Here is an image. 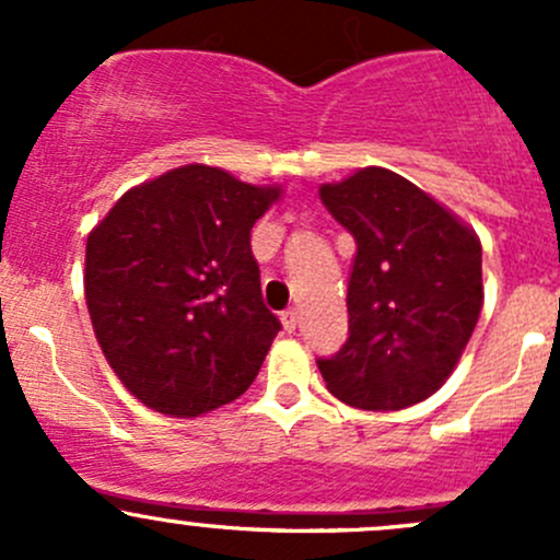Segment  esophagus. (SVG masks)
<instances>
[{
	"label": "esophagus",
	"mask_w": 560,
	"mask_h": 560,
	"mask_svg": "<svg viewBox=\"0 0 560 560\" xmlns=\"http://www.w3.org/2000/svg\"><path fill=\"white\" fill-rule=\"evenodd\" d=\"M281 325H284V330H295L298 327V308H287V312H281Z\"/></svg>",
	"instance_id": "34e87169"
}]
</instances>
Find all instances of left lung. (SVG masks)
<instances>
[{"label": "left lung", "instance_id": "1", "mask_svg": "<svg viewBox=\"0 0 560 560\" xmlns=\"http://www.w3.org/2000/svg\"><path fill=\"white\" fill-rule=\"evenodd\" d=\"M319 197L352 233L349 338L316 360L347 406L398 411L431 398L482 312V244L447 206L387 167H360Z\"/></svg>", "mask_w": 560, "mask_h": 560}]
</instances>
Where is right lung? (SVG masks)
Returning <instances> with one entry per match:
<instances>
[{
    "instance_id": "1",
    "label": "right lung",
    "mask_w": 560,
    "mask_h": 560,
    "mask_svg": "<svg viewBox=\"0 0 560 560\" xmlns=\"http://www.w3.org/2000/svg\"><path fill=\"white\" fill-rule=\"evenodd\" d=\"M281 191L191 162L124 191L89 233L94 336L143 406L200 417L254 382L281 322L262 303L252 228Z\"/></svg>"
}]
</instances>
